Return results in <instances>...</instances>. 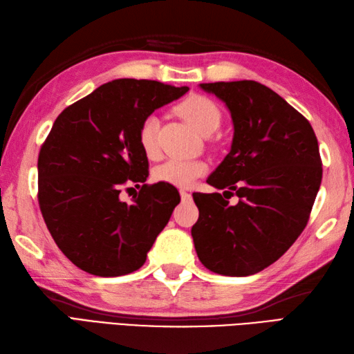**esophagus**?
<instances>
[{
  "instance_id": "esophagus-1",
  "label": "esophagus",
  "mask_w": 354,
  "mask_h": 354,
  "mask_svg": "<svg viewBox=\"0 0 354 354\" xmlns=\"http://www.w3.org/2000/svg\"><path fill=\"white\" fill-rule=\"evenodd\" d=\"M179 194H181V198H183V201H189L190 198H192V194L187 192L185 189H179Z\"/></svg>"
}]
</instances>
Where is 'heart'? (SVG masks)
<instances>
[{"mask_svg": "<svg viewBox=\"0 0 354 354\" xmlns=\"http://www.w3.org/2000/svg\"><path fill=\"white\" fill-rule=\"evenodd\" d=\"M179 112L187 123L204 137H209L221 124L219 108L204 95L189 97L179 104ZM158 127H160V120L156 115H149L140 127V145L142 152L149 158H153L158 153ZM205 171L207 164L201 160L169 158L153 170V178L160 183L189 187Z\"/></svg>", "mask_w": 354, "mask_h": 354, "instance_id": "b5f03b06", "label": "heart"}]
</instances>
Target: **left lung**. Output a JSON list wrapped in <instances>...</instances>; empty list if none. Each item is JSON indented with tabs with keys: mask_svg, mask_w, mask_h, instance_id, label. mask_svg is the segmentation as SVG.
I'll return each mask as SVG.
<instances>
[{
	"mask_svg": "<svg viewBox=\"0 0 354 354\" xmlns=\"http://www.w3.org/2000/svg\"><path fill=\"white\" fill-rule=\"evenodd\" d=\"M232 120L228 155L207 183L221 193H193L199 219L192 237L207 269L228 277L257 274L289 250L306 228L322 167L310 123L272 89L254 80L201 84ZM236 192L239 204L227 199Z\"/></svg>",
	"mask_w": 354,
	"mask_h": 354,
	"instance_id": "1",
	"label": "left lung"
}]
</instances>
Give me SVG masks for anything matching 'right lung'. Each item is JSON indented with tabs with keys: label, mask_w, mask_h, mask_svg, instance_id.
I'll use <instances>...</instances> for the list:
<instances>
[{
	"label": "right lung",
	"mask_w": 354,
	"mask_h": 354,
	"mask_svg": "<svg viewBox=\"0 0 354 354\" xmlns=\"http://www.w3.org/2000/svg\"><path fill=\"white\" fill-rule=\"evenodd\" d=\"M189 86L117 79L64 109L37 158L39 207L66 259L99 277L131 274L167 225L181 198L167 183L142 186L131 205L124 183H146L141 123Z\"/></svg>",
	"instance_id": "right-lung-1"
}]
</instances>
